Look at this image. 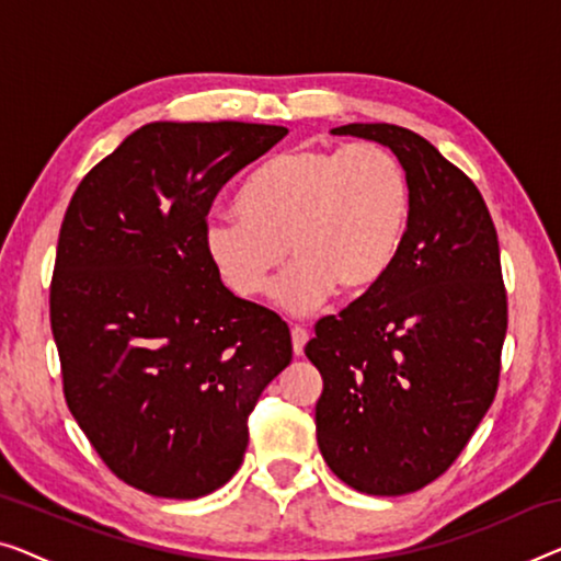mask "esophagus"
<instances>
[{
  "label": "esophagus",
  "mask_w": 561,
  "mask_h": 561,
  "mask_svg": "<svg viewBox=\"0 0 561 561\" xmlns=\"http://www.w3.org/2000/svg\"><path fill=\"white\" fill-rule=\"evenodd\" d=\"M307 340H309V334H307V330L305 328H291V350H295V355L297 357H302L305 355V345H307Z\"/></svg>",
  "instance_id": "obj_1"
}]
</instances>
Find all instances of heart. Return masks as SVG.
Returning <instances> with one entry per match:
<instances>
[{
    "label": "heart",
    "instance_id": "obj_1",
    "mask_svg": "<svg viewBox=\"0 0 561 561\" xmlns=\"http://www.w3.org/2000/svg\"><path fill=\"white\" fill-rule=\"evenodd\" d=\"M411 181L400 158L378 144L291 148L249 175L239 211L211 214L204 252L231 295L254 299L272 272V299L307 314L334 287L363 295L396 264L411 224Z\"/></svg>",
    "mask_w": 561,
    "mask_h": 561
}]
</instances>
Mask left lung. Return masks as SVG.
I'll list each match as a JSON object with an SVG mask.
<instances>
[{"label": "left lung", "mask_w": 561, "mask_h": 561, "mask_svg": "<svg viewBox=\"0 0 561 561\" xmlns=\"http://www.w3.org/2000/svg\"><path fill=\"white\" fill-rule=\"evenodd\" d=\"M334 136L388 146L411 181L405 244L378 287L314 324L317 443L370 496L428 486L494 403L506 337L499 239L479 188L417 133L350 123Z\"/></svg>", "instance_id": "obj_1"}]
</instances>
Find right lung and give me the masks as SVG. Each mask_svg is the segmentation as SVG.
Returning a JSON list of instances; mask_svg holds the SVG:
<instances>
[{"instance_id":"obj_1","label":"right lung","mask_w":561,"mask_h":561,"mask_svg":"<svg viewBox=\"0 0 561 561\" xmlns=\"http://www.w3.org/2000/svg\"><path fill=\"white\" fill-rule=\"evenodd\" d=\"M287 136L148 123L67 206L49 322L75 421L133 489L198 499L244 461L247 417L291 360L287 322L224 287L204 224L224 183Z\"/></svg>"}]
</instances>
